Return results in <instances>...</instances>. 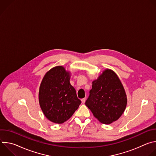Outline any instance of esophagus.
<instances>
[{
	"label": "esophagus",
	"mask_w": 156,
	"mask_h": 156,
	"mask_svg": "<svg viewBox=\"0 0 156 156\" xmlns=\"http://www.w3.org/2000/svg\"><path fill=\"white\" fill-rule=\"evenodd\" d=\"M85 101H86V99H85V98H83V99H81V102H82L83 104H84V103L85 102Z\"/></svg>",
	"instance_id": "obj_1"
}]
</instances>
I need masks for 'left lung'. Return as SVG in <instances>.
Masks as SVG:
<instances>
[{"instance_id": "obj_1", "label": "left lung", "mask_w": 156, "mask_h": 156, "mask_svg": "<svg viewBox=\"0 0 156 156\" xmlns=\"http://www.w3.org/2000/svg\"><path fill=\"white\" fill-rule=\"evenodd\" d=\"M85 104L102 123L110 124L121 117L126 107L127 98L121 81L113 70H104L93 81Z\"/></svg>"}]
</instances>
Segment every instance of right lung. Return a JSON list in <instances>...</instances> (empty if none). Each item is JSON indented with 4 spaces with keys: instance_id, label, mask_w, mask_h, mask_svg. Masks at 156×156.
<instances>
[{
    "instance_id": "right-lung-1",
    "label": "right lung",
    "mask_w": 156,
    "mask_h": 156,
    "mask_svg": "<svg viewBox=\"0 0 156 156\" xmlns=\"http://www.w3.org/2000/svg\"><path fill=\"white\" fill-rule=\"evenodd\" d=\"M71 73L63 66H56L44 75L39 91V102L44 115L58 124L69 120L79 107L81 101L71 85Z\"/></svg>"
}]
</instances>
